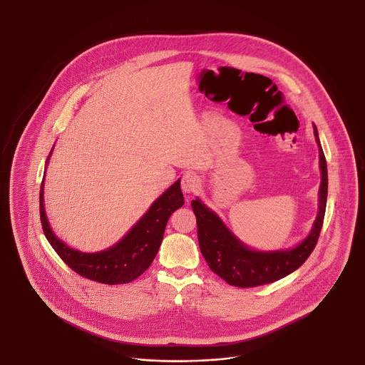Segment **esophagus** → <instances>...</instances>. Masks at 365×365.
I'll use <instances>...</instances> for the list:
<instances>
[{
	"label": "esophagus",
	"mask_w": 365,
	"mask_h": 365,
	"mask_svg": "<svg viewBox=\"0 0 365 365\" xmlns=\"http://www.w3.org/2000/svg\"><path fill=\"white\" fill-rule=\"evenodd\" d=\"M201 187V182L200 178L192 173H187V174L182 176V190L185 192H195Z\"/></svg>",
	"instance_id": "34e87169"
}]
</instances>
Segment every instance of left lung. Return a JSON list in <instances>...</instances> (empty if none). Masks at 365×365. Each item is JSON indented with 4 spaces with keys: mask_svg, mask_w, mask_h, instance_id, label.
<instances>
[{
    "mask_svg": "<svg viewBox=\"0 0 365 365\" xmlns=\"http://www.w3.org/2000/svg\"><path fill=\"white\" fill-rule=\"evenodd\" d=\"M314 138L319 146L322 183L319 190V213L309 235L293 249L277 252H257L245 246L234 237L219 216L201 202L192 200L191 208L197 217V234L200 250L208 262L209 268L235 287H256L272 283L287 277L299 268L317 243L323 226L327 204V163L323 153L316 125L313 127Z\"/></svg>",
    "mask_w": 365,
    "mask_h": 365,
    "instance_id": "obj_1",
    "label": "left lung"
}]
</instances>
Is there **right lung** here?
<instances>
[{"mask_svg": "<svg viewBox=\"0 0 365 365\" xmlns=\"http://www.w3.org/2000/svg\"><path fill=\"white\" fill-rule=\"evenodd\" d=\"M49 153L46 164L49 161ZM43 182L39 190V215L46 240L71 269L83 278L104 284L130 283L140 277L155 260L170 216L185 204L180 180L160 195L120 242L98 253H82L60 241L48 223L43 208Z\"/></svg>", "mask_w": 365, "mask_h": 365, "instance_id": "1", "label": "right lung"}]
</instances>
